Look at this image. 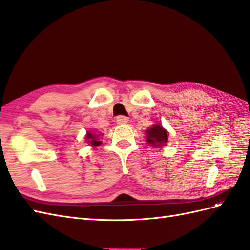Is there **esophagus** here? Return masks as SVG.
Listing matches in <instances>:
<instances>
[{
  "label": "esophagus",
  "instance_id": "34e87169",
  "mask_svg": "<svg viewBox=\"0 0 250 250\" xmlns=\"http://www.w3.org/2000/svg\"><path fill=\"white\" fill-rule=\"evenodd\" d=\"M117 123L119 125H124L128 123V118L124 117V115H120V117L117 118Z\"/></svg>",
  "mask_w": 250,
  "mask_h": 250
}]
</instances>
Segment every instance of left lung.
Instances as JSON below:
<instances>
[{
	"label": "left lung",
	"instance_id": "left-lung-1",
	"mask_svg": "<svg viewBox=\"0 0 250 250\" xmlns=\"http://www.w3.org/2000/svg\"><path fill=\"white\" fill-rule=\"evenodd\" d=\"M168 132L160 124H155L146 130V141L153 147H162L167 144Z\"/></svg>",
	"mask_w": 250,
	"mask_h": 250
}]
</instances>
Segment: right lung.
Segmentation results:
<instances>
[{"label":"right lung","mask_w":250,"mask_h":250,"mask_svg":"<svg viewBox=\"0 0 250 250\" xmlns=\"http://www.w3.org/2000/svg\"><path fill=\"white\" fill-rule=\"evenodd\" d=\"M99 137L100 135H96V133H92L88 131L87 132V136H86V139H87V142L89 143V145L91 146H99L101 144L102 141H99Z\"/></svg>","instance_id":"1"}]
</instances>
